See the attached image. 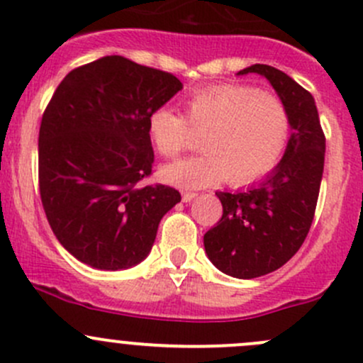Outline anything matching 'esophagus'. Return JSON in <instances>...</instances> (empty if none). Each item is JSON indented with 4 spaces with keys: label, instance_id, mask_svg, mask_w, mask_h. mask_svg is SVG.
Listing matches in <instances>:
<instances>
[{
    "label": "esophagus",
    "instance_id": "obj_1",
    "mask_svg": "<svg viewBox=\"0 0 363 363\" xmlns=\"http://www.w3.org/2000/svg\"><path fill=\"white\" fill-rule=\"evenodd\" d=\"M196 196H197L196 192H183L182 194V201H183V203H190V201H192Z\"/></svg>",
    "mask_w": 363,
    "mask_h": 363
}]
</instances>
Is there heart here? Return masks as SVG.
Wrapping results in <instances>:
<instances>
[{
	"label": "heart",
	"mask_w": 363,
	"mask_h": 363,
	"mask_svg": "<svg viewBox=\"0 0 363 363\" xmlns=\"http://www.w3.org/2000/svg\"><path fill=\"white\" fill-rule=\"evenodd\" d=\"M148 136L160 155L177 157L201 136L203 155L169 164L162 178L182 189L225 180L245 186L267 177L285 155L290 113L278 96L245 84L209 85L185 99V117L171 106L150 111Z\"/></svg>",
	"instance_id": "heart-1"
}]
</instances>
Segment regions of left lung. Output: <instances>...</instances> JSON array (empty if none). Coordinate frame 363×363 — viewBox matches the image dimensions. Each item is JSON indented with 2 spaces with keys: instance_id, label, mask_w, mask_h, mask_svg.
<instances>
[{
  "instance_id": "8db88e82",
  "label": "left lung",
  "mask_w": 363,
  "mask_h": 363,
  "mask_svg": "<svg viewBox=\"0 0 363 363\" xmlns=\"http://www.w3.org/2000/svg\"><path fill=\"white\" fill-rule=\"evenodd\" d=\"M259 73L286 104L292 124L281 162L262 182L241 192H216L222 218L204 234L213 265L241 279L259 278L285 265L309 233L323 177L325 134L313 96L294 78L267 65L238 74Z\"/></svg>"
}]
</instances>
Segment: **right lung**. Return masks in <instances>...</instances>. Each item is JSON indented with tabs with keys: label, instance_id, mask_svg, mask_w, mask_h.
<instances>
[{
	"label": "right lung",
	"instance_id": "obj_1",
	"mask_svg": "<svg viewBox=\"0 0 363 363\" xmlns=\"http://www.w3.org/2000/svg\"><path fill=\"white\" fill-rule=\"evenodd\" d=\"M182 87L174 74L106 55L55 89L40 125V196L52 233L80 262L140 264L182 201L173 186L141 183L154 164L148 115Z\"/></svg>",
	"mask_w": 363,
	"mask_h": 363
}]
</instances>
